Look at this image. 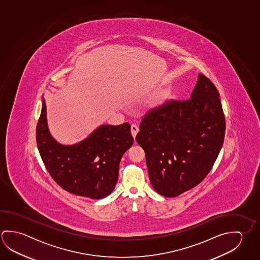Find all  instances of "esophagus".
Returning <instances> with one entry per match:
<instances>
[{"instance_id": "34e87169", "label": "esophagus", "mask_w": 260, "mask_h": 260, "mask_svg": "<svg viewBox=\"0 0 260 260\" xmlns=\"http://www.w3.org/2000/svg\"><path fill=\"white\" fill-rule=\"evenodd\" d=\"M131 131H132V136L135 139L137 133L139 132V127H138L137 125H135V124H132V127H131Z\"/></svg>"}]
</instances>
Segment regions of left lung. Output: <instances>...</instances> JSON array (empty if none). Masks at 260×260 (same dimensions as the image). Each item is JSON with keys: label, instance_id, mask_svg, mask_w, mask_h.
Listing matches in <instances>:
<instances>
[{"label": "left lung", "instance_id": "left-lung-1", "mask_svg": "<svg viewBox=\"0 0 260 260\" xmlns=\"http://www.w3.org/2000/svg\"><path fill=\"white\" fill-rule=\"evenodd\" d=\"M225 129L219 93L203 74L189 100H171L147 112L136 141L144 149L154 189L172 198L196 187L212 169Z\"/></svg>", "mask_w": 260, "mask_h": 260}]
</instances>
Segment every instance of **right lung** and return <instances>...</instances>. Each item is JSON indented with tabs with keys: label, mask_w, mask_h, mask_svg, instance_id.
<instances>
[{
	"label": "right lung",
	"mask_w": 260,
	"mask_h": 260,
	"mask_svg": "<svg viewBox=\"0 0 260 260\" xmlns=\"http://www.w3.org/2000/svg\"><path fill=\"white\" fill-rule=\"evenodd\" d=\"M39 152L51 178L64 190L100 200L110 195L119 177V162L133 144L131 125H102L85 140L60 144L51 137L43 97L36 127Z\"/></svg>",
	"instance_id": "right-lung-1"
}]
</instances>
